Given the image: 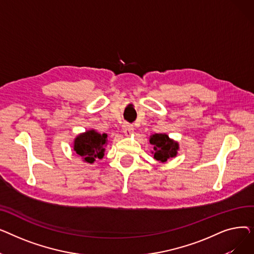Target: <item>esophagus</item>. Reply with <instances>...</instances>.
<instances>
[{
    "mask_svg": "<svg viewBox=\"0 0 254 254\" xmlns=\"http://www.w3.org/2000/svg\"><path fill=\"white\" fill-rule=\"evenodd\" d=\"M123 129H124V132L126 136H129L131 132L134 131V127H132V126L129 124H125L123 127Z\"/></svg>",
    "mask_w": 254,
    "mask_h": 254,
    "instance_id": "1",
    "label": "esophagus"
}]
</instances>
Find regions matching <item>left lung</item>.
<instances>
[{"label": "left lung", "instance_id": "left-lung-1", "mask_svg": "<svg viewBox=\"0 0 254 254\" xmlns=\"http://www.w3.org/2000/svg\"><path fill=\"white\" fill-rule=\"evenodd\" d=\"M150 144L153 145V157L159 162H167L170 157L177 154L178 143L174 142L166 134H155L150 137Z\"/></svg>", "mask_w": 254, "mask_h": 254}]
</instances>
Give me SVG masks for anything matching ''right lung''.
Instances as JSON below:
<instances>
[{
  "label": "right lung",
  "mask_w": 254,
  "mask_h": 254,
  "mask_svg": "<svg viewBox=\"0 0 254 254\" xmlns=\"http://www.w3.org/2000/svg\"><path fill=\"white\" fill-rule=\"evenodd\" d=\"M107 135L99 134L96 130H87L80 134L74 142V150L77 154L82 156L84 161L91 164L96 158H103Z\"/></svg>",
  "instance_id": "1"
}]
</instances>
